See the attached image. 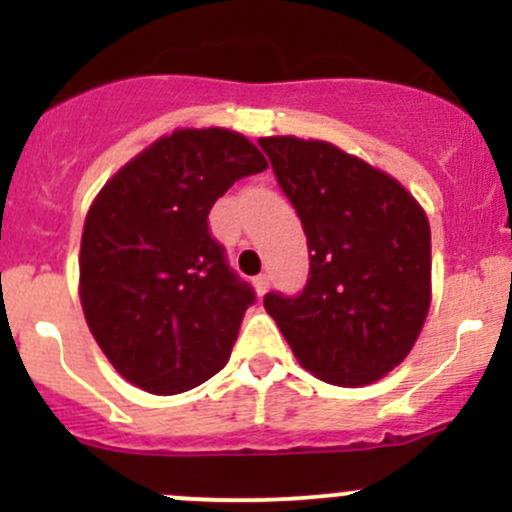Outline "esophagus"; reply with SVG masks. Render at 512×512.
Listing matches in <instances>:
<instances>
[{
  "mask_svg": "<svg viewBox=\"0 0 512 512\" xmlns=\"http://www.w3.org/2000/svg\"><path fill=\"white\" fill-rule=\"evenodd\" d=\"M252 285H255V292L262 297V294H265L267 289H270V277H267V275H257L255 280H252Z\"/></svg>",
  "mask_w": 512,
  "mask_h": 512,
  "instance_id": "1",
  "label": "esophagus"
}]
</instances>
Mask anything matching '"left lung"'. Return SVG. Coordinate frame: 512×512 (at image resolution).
I'll return each mask as SVG.
<instances>
[{"label":"left lung","mask_w":512,"mask_h":512,"mask_svg":"<svg viewBox=\"0 0 512 512\" xmlns=\"http://www.w3.org/2000/svg\"><path fill=\"white\" fill-rule=\"evenodd\" d=\"M302 220L309 280L265 309L299 364L334 386H366L399 366L431 307V227L396 178L327 141L260 138Z\"/></svg>","instance_id":"obj_1"}]
</instances>
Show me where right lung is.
Returning a JSON list of instances; mask_svg holds the SVG:
<instances>
[{
    "mask_svg": "<svg viewBox=\"0 0 512 512\" xmlns=\"http://www.w3.org/2000/svg\"><path fill=\"white\" fill-rule=\"evenodd\" d=\"M265 168L242 133L178 128L98 190L81 235L79 297L128 384L183 394L227 364L255 292L230 270L208 215L235 180Z\"/></svg>",
    "mask_w": 512,
    "mask_h": 512,
    "instance_id": "1",
    "label": "right lung"
}]
</instances>
